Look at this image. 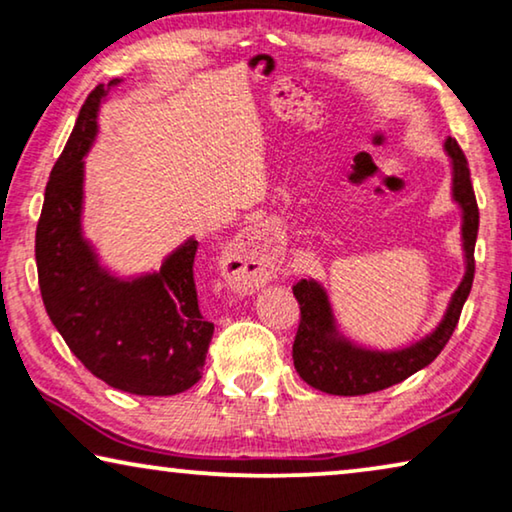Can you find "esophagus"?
I'll return each mask as SVG.
<instances>
[{
	"label": "esophagus",
	"mask_w": 512,
	"mask_h": 512,
	"mask_svg": "<svg viewBox=\"0 0 512 512\" xmlns=\"http://www.w3.org/2000/svg\"><path fill=\"white\" fill-rule=\"evenodd\" d=\"M223 270L230 282L242 289H254L270 279L275 270V247L261 226L237 233L223 251Z\"/></svg>",
	"instance_id": "obj_1"
}]
</instances>
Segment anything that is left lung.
Masks as SVG:
<instances>
[{"label":"left lung","mask_w":512,"mask_h":512,"mask_svg":"<svg viewBox=\"0 0 512 512\" xmlns=\"http://www.w3.org/2000/svg\"><path fill=\"white\" fill-rule=\"evenodd\" d=\"M454 165V200L464 207V249H466V277L454 291V298L447 310L443 324L436 333L403 349V352H363L333 335V319L328 312L326 293L314 282L300 279L293 284V296L300 305V321L296 340H293V366L310 387L335 396H363L382 391L394 384L408 380L412 373L436 359L443 347L450 342L454 328L459 324L461 310L471 293L475 277V240H478L480 212L475 202L468 160L457 144V139H447L445 144Z\"/></svg>","instance_id":"left-lung-1"}]
</instances>
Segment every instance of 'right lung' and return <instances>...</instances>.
I'll use <instances>...</instances> for the list:
<instances>
[{
  "instance_id": "add662e5",
  "label": "right lung",
  "mask_w": 512,
  "mask_h": 512,
  "mask_svg": "<svg viewBox=\"0 0 512 512\" xmlns=\"http://www.w3.org/2000/svg\"><path fill=\"white\" fill-rule=\"evenodd\" d=\"M102 97L104 86H97L83 102L46 184L34 240L41 298L76 359L109 387L137 396L181 394L202 377L214 335L195 286L198 240L174 251L160 272L118 282L100 270L81 237L83 156L95 139Z\"/></svg>"
}]
</instances>
